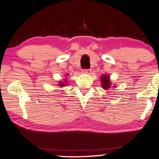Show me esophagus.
<instances>
[{
  "instance_id": "1",
  "label": "esophagus",
  "mask_w": 159,
  "mask_h": 159,
  "mask_svg": "<svg viewBox=\"0 0 159 159\" xmlns=\"http://www.w3.org/2000/svg\"><path fill=\"white\" fill-rule=\"evenodd\" d=\"M90 69H83L82 70V72L84 73V74H90Z\"/></svg>"
}]
</instances>
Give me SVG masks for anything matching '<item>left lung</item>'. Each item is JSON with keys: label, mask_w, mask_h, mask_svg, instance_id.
<instances>
[{"label": "left lung", "mask_w": 159, "mask_h": 159, "mask_svg": "<svg viewBox=\"0 0 159 159\" xmlns=\"http://www.w3.org/2000/svg\"><path fill=\"white\" fill-rule=\"evenodd\" d=\"M100 82L102 88L106 90H109L111 88H116V86H111V82L110 81V76L109 75L105 74L100 77Z\"/></svg>", "instance_id": "1"}]
</instances>
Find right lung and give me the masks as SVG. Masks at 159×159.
I'll return each instance as SVG.
<instances>
[{"label":"right lung","instance_id":"obj_1","mask_svg":"<svg viewBox=\"0 0 159 159\" xmlns=\"http://www.w3.org/2000/svg\"><path fill=\"white\" fill-rule=\"evenodd\" d=\"M68 74H66V76H67ZM68 85V79L67 78H63V81H59V84H58V86L59 87H62V88H63V87L65 86H67Z\"/></svg>","mask_w":159,"mask_h":159}]
</instances>
